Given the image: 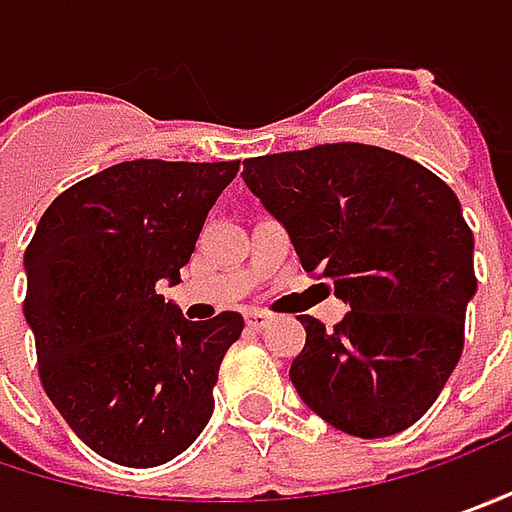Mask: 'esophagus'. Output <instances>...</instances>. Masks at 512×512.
Instances as JSON below:
<instances>
[{
	"mask_svg": "<svg viewBox=\"0 0 512 512\" xmlns=\"http://www.w3.org/2000/svg\"><path fill=\"white\" fill-rule=\"evenodd\" d=\"M246 323H249V329H266L269 323H272V315H266V312H249L246 315Z\"/></svg>",
	"mask_w": 512,
	"mask_h": 512,
	"instance_id": "esophagus-1",
	"label": "esophagus"
}]
</instances>
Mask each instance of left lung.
Instances as JSON below:
<instances>
[{
    "label": "left lung",
    "instance_id": "8db88e82",
    "mask_svg": "<svg viewBox=\"0 0 512 512\" xmlns=\"http://www.w3.org/2000/svg\"><path fill=\"white\" fill-rule=\"evenodd\" d=\"M306 272L352 309L326 329L306 315L289 378L326 424L384 438L430 410L464 349L476 295L473 232L456 191L404 154L326 143L243 163Z\"/></svg>",
    "mask_w": 512,
    "mask_h": 512
}]
</instances>
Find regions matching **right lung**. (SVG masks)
<instances>
[{"instance_id": "1", "label": "right lung", "mask_w": 512, "mask_h": 512, "mask_svg": "<svg viewBox=\"0 0 512 512\" xmlns=\"http://www.w3.org/2000/svg\"><path fill=\"white\" fill-rule=\"evenodd\" d=\"M240 163L131 160L65 189L25 249L39 378L68 427L123 467L180 456L214 410L243 318L186 321L160 295Z\"/></svg>"}]
</instances>
